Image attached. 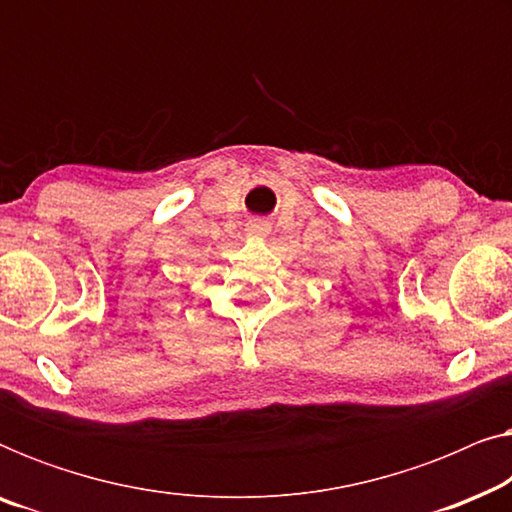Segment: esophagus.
<instances>
[{
  "instance_id": "obj_1",
  "label": "esophagus",
  "mask_w": 512,
  "mask_h": 512,
  "mask_svg": "<svg viewBox=\"0 0 512 512\" xmlns=\"http://www.w3.org/2000/svg\"><path fill=\"white\" fill-rule=\"evenodd\" d=\"M268 233H270V226L265 221H251L247 226V235L256 237V240H261V237H268Z\"/></svg>"
}]
</instances>
